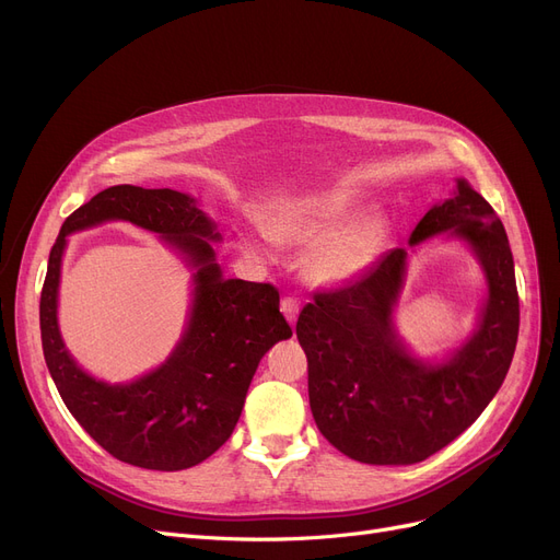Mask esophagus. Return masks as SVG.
Instances as JSON below:
<instances>
[{"instance_id": "obj_1", "label": "esophagus", "mask_w": 560, "mask_h": 560, "mask_svg": "<svg viewBox=\"0 0 560 560\" xmlns=\"http://www.w3.org/2000/svg\"><path fill=\"white\" fill-rule=\"evenodd\" d=\"M281 313H283V317L290 322V325L295 327L298 315H300V304H298V300H292V298H283V300H281Z\"/></svg>"}]
</instances>
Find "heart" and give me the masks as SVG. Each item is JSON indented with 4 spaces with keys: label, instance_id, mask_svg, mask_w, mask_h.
Listing matches in <instances>:
<instances>
[{
    "label": "heart",
    "instance_id": "heart-1",
    "mask_svg": "<svg viewBox=\"0 0 560 560\" xmlns=\"http://www.w3.org/2000/svg\"><path fill=\"white\" fill-rule=\"evenodd\" d=\"M363 195L349 186H329L285 197L260 215L262 235L281 247H306L302 272L315 288L359 281L384 252L390 218L381 209L353 215ZM235 247L247 258L270 260L254 233H238Z\"/></svg>",
    "mask_w": 560,
    "mask_h": 560
}]
</instances>
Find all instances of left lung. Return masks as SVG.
<instances>
[{"instance_id":"8db88e82","label":"left lung","mask_w":560,"mask_h":560,"mask_svg":"<svg viewBox=\"0 0 560 560\" xmlns=\"http://www.w3.org/2000/svg\"><path fill=\"white\" fill-rule=\"evenodd\" d=\"M450 232L478 258L487 298L478 325L443 360H422L398 336L394 308L417 245ZM351 285L319 292L298 319L308 399L319 433L368 465H413L447 447L502 388L520 302L502 220L465 179L433 203L408 238Z\"/></svg>"}]
</instances>
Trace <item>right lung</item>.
<instances>
[{
  "label": "right lung",
  "mask_w": 560,
  "mask_h": 560,
  "mask_svg": "<svg viewBox=\"0 0 560 560\" xmlns=\"http://www.w3.org/2000/svg\"><path fill=\"white\" fill-rule=\"evenodd\" d=\"M106 221L156 232L191 270V306L183 338L154 371L125 385L88 375L57 327L67 235ZM213 243L215 220L197 197L170 188L110 186L63 222L40 295V338L49 374L74 420L117 460L174 472L215 454L235 429L260 359L292 329L270 283L226 279Z\"/></svg>",
  "instance_id": "right-lung-1"
}]
</instances>
